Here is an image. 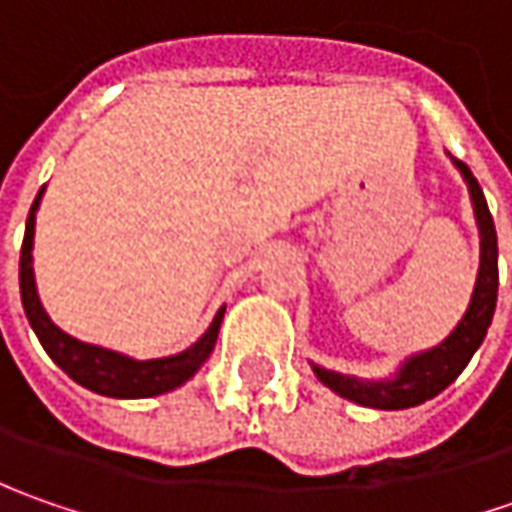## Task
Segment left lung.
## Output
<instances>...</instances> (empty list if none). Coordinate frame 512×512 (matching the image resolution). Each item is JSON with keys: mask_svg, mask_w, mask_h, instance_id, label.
Instances as JSON below:
<instances>
[{"mask_svg": "<svg viewBox=\"0 0 512 512\" xmlns=\"http://www.w3.org/2000/svg\"><path fill=\"white\" fill-rule=\"evenodd\" d=\"M450 162L459 168L462 179L467 182L473 213H476V225H479V239H482L479 242L482 245L479 276H476L470 305L459 319V325L450 330L447 339L407 356L399 364V370L393 376H387V379H356V376H344V373H336V370H327V367L310 362L316 379L325 387H330L333 393H339L347 402L373 407V410H404V407L424 404L427 399L439 396L447 384L456 382V376L467 367V362L473 359V353L479 350V344L487 336V327H490L493 313H496V296H499L496 225H493V216L487 210V202H484V193L479 182H476V176L459 159L450 156Z\"/></svg>", "mask_w": 512, "mask_h": 512, "instance_id": "8db88e82", "label": "left lung"}]
</instances>
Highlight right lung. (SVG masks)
I'll return each instance as SVG.
<instances>
[{"label":"right lung","instance_id":"add662e5","mask_svg":"<svg viewBox=\"0 0 512 512\" xmlns=\"http://www.w3.org/2000/svg\"><path fill=\"white\" fill-rule=\"evenodd\" d=\"M42 193H45V187L36 193L28 213V225H25V242H22V256H19V290H22L25 316L45 347V353L68 373L73 382L88 387L99 396H110V399H150V396H162L168 390H176L187 379H193L196 370L207 362V356L216 347L219 327L225 319V307H219L210 327L187 350L162 356V359H145V362L108 350V347H99V344L79 342L62 327L53 325L48 310L39 302L36 276H33V230H36V210L42 202Z\"/></svg>","mask_w":512,"mask_h":512}]
</instances>
